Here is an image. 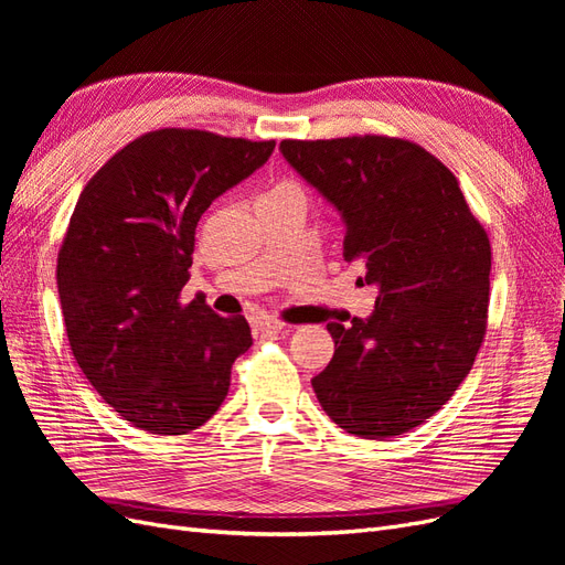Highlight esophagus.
Masks as SVG:
<instances>
[{"label":"esophagus","mask_w":565,"mask_h":565,"mask_svg":"<svg viewBox=\"0 0 565 565\" xmlns=\"http://www.w3.org/2000/svg\"><path fill=\"white\" fill-rule=\"evenodd\" d=\"M256 330H259V332H282L285 322H280L276 318H259V320H256Z\"/></svg>","instance_id":"esophagus-1"}]
</instances>
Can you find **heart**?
I'll return each mask as SVG.
<instances>
[{
    "mask_svg": "<svg viewBox=\"0 0 565 565\" xmlns=\"http://www.w3.org/2000/svg\"><path fill=\"white\" fill-rule=\"evenodd\" d=\"M285 188H299L295 181H278L276 185H270L266 193H276V191H285Z\"/></svg>",
    "mask_w": 565,
    "mask_h": 565,
    "instance_id": "obj_1",
    "label": "heart"
}]
</instances>
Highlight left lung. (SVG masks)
Here are the masks:
<instances>
[{"label":"left lung","instance_id":"obj_1","mask_svg":"<svg viewBox=\"0 0 565 565\" xmlns=\"http://www.w3.org/2000/svg\"><path fill=\"white\" fill-rule=\"evenodd\" d=\"M344 218V259L380 295L367 320L330 322L334 355L311 380L328 417L393 438L436 415L465 382L488 328L490 241L450 169L382 134L280 143Z\"/></svg>","mask_w":565,"mask_h":565}]
</instances>
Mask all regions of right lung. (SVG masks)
I'll use <instances>...</instances> for the list:
<instances>
[{"mask_svg":"<svg viewBox=\"0 0 565 565\" xmlns=\"http://www.w3.org/2000/svg\"><path fill=\"white\" fill-rule=\"evenodd\" d=\"M276 141L167 127L127 143L84 185L58 249V297L84 377L119 417L183 436L224 403L252 347L243 316L181 301L195 228Z\"/></svg>","mask_w":565,"mask_h":565,"instance_id":"add662e5","label":"right lung"}]
</instances>
